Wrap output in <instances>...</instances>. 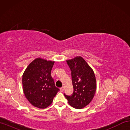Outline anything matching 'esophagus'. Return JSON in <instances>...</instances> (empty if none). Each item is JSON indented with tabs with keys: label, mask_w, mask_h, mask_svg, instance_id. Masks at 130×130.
<instances>
[{
	"label": "esophagus",
	"mask_w": 130,
	"mask_h": 130,
	"mask_svg": "<svg viewBox=\"0 0 130 130\" xmlns=\"http://www.w3.org/2000/svg\"><path fill=\"white\" fill-rule=\"evenodd\" d=\"M63 89H64V88H63V87H61L60 88V92H62L63 91Z\"/></svg>",
	"instance_id": "1"
}]
</instances>
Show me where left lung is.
Segmentation results:
<instances>
[{"mask_svg": "<svg viewBox=\"0 0 130 130\" xmlns=\"http://www.w3.org/2000/svg\"><path fill=\"white\" fill-rule=\"evenodd\" d=\"M71 71L74 92L70 96L64 95L71 106L81 109L89 104L94 96L96 79L94 73L90 66L81 56H76L67 60Z\"/></svg>", "mask_w": 130, "mask_h": 130, "instance_id": "obj_1", "label": "left lung"}]
</instances>
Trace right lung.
Returning a JSON list of instances; mask_svg holds the SVG:
<instances>
[{"label":"right lung","instance_id":"right-lung-1","mask_svg":"<svg viewBox=\"0 0 130 130\" xmlns=\"http://www.w3.org/2000/svg\"><path fill=\"white\" fill-rule=\"evenodd\" d=\"M54 62L36 58L29 63L23 74L24 95L32 106L38 108L48 107L59 91L51 76Z\"/></svg>","mask_w":130,"mask_h":130}]
</instances>
